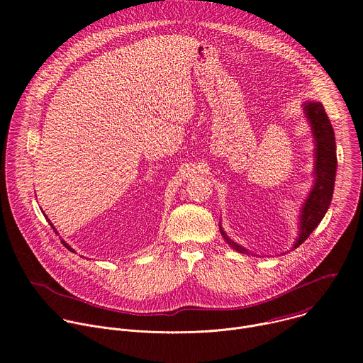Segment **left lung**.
Instances as JSON below:
<instances>
[{"mask_svg":"<svg viewBox=\"0 0 363 363\" xmlns=\"http://www.w3.org/2000/svg\"><path fill=\"white\" fill-rule=\"evenodd\" d=\"M304 113L310 122V126H312L315 142H316V149H315L316 179L312 191H310L301 208L300 233L293 248H297L301 242H304L307 237L313 233V230L323 220L332 201L336 167H337L335 132L323 105L319 101H307L304 103ZM220 231L224 240L228 242V245H231L238 252L250 254L244 247L238 245L231 238H228V235L224 233L221 225H220Z\"/></svg>","mask_w":363,"mask_h":363,"instance_id":"1","label":"left lung"}]
</instances>
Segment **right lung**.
<instances>
[{
  "mask_svg": "<svg viewBox=\"0 0 363 363\" xmlns=\"http://www.w3.org/2000/svg\"><path fill=\"white\" fill-rule=\"evenodd\" d=\"M45 218H47V217H45ZM48 223H50V220H48ZM50 225H51V227H53V224H51V223H50ZM53 228H55V227H53ZM55 231H56V230H55ZM62 244H63V245H65V247H66L67 250H70L72 252H74V250H73V248H72V247H70V245H69V244H67L66 241H63V240H62Z\"/></svg>",
  "mask_w": 363,
  "mask_h": 363,
  "instance_id": "1",
  "label": "right lung"
}]
</instances>
